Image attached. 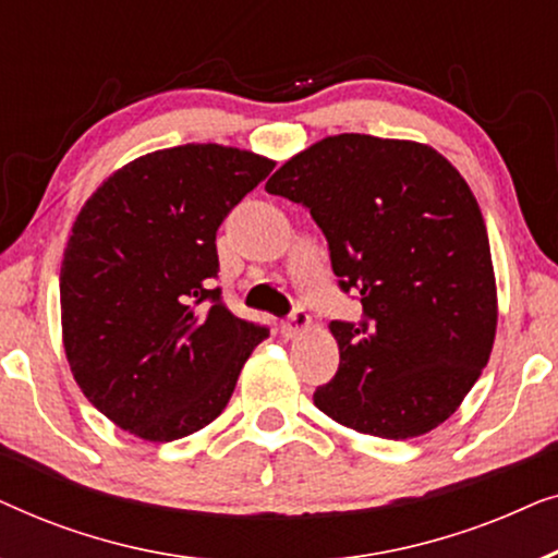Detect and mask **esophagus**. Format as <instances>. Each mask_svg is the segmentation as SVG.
Masks as SVG:
<instances>
[{"mask_svg":"<svg viewBox=\"0 0 558 558\" xmlns=\"http://www.w3.org/2000/svg\"><path fill=\"white\" fill-rule=\"evenodd\" d=\"M310 323H312V319H310L307 312H304L302 307H294L287 315L284 323H281V335H284V338H294V335H300L302 330H307Z\"/></svg>","mask_w":558,"mask_h":558,"instance_id":"1","label":"esophagus"}]
</instances>
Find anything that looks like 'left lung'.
<instances>
[{
	"label": "left lung",
	"instance_id": "8db88e82",
	"mask_svg": "<svg viewBox=\"0 0 558 558\" xmlns=\"http://www.w3.org/2000/svg\"><path fill=\"white\" fill-rule=\"evenodd\" d=\"M323 228L357 323L332 319L340 365L315 407L380 439L432 432L490 357L498 300L490 241L462 174L416 142L338 134L266 182Z\"/></svg>",
	"mask_w": 558,
	"mask_h": 558
}]
</instances>
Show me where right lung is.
Masks as SVG:
<instances>
[{"mask_svg":"<svg viewBox=\"0 0 558 558\" xmlns=\"http://www.w3.org/2000/svg\"><path fill=\"white\" fill-rule=\"evenodd\" d=\"M274 162L182 144L113 172L83 205L60 266L75 384L124 432L172 441L208 426L269 327L223 304L216 233Z\"/></svg>","mask_w":558,"mask_h":558,"instance_id":"obj_1","label":"right lung"}]
</instances>
